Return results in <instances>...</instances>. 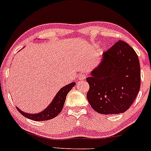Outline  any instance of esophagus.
Here are the masks:
<instances>
[{"label":"esophagus","mask_w":151,"mask_h":151,"mask_svg":"<svg viewBox=\"0 0 151 151\" xmlns=\"http://www.w3.org/2000/svg\"><path fill=\"white\" fill-rule=\"evenodd\" d=\"M86 76L85 73H81L78 74V80H85L86 79Z\"/></svg>","instance_id":"esophagus-1"}]
</instances>
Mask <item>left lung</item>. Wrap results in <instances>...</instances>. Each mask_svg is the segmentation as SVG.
Instances as JSON below:
<instances>
[{"label":"left lung","instance_id":"8db88e82","mask_svg":"<svg viewBox=\"0 0 151 151\" xmlns=\"http://www.w3.org/2000/svg\"><path fill=\"white\" fill-rule=\"evenodd\" d=\"M86 81L87 99L96 111L103 114L124 112L140 90L138 57L128 44L119 40L104 52L101 63Z\"/></svg>","mask_w":151,"mask_h":151}]
</instances>
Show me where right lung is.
I'll list each match as a JSON object with an SVG mask.
<instances>
[{
	"mask_svg": "<svg viewBox=\"0 0 151 151\" xmlns=\"http://www.w3.org/2000/svg\"><path fill=\"white\" fill-rule=\"evenodd\" d=\"M75 85L76 83L73 82L69 83L68 85L63 87L58 92V93L54 97L52 101L50 104L49 106L41 112L36 113V114H29V113L24 112L18 107H17V109L23 116L34 121H46L48 119H52L61 112L63 106H64L66 96Z\"/></svg>",
	"mask_w": 151,
	"mask_h": 151,
	"instance_id": "right-lung-1",
	"label": "right lung"
}]
</instances>
